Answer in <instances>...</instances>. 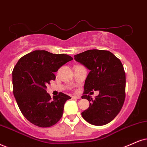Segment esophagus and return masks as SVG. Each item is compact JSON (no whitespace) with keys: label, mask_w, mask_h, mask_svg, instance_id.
Listing matches in <instances>:
<instances>
[{"label":"esophagus","mask_w":147,"mask_h":147,"mask_svg":"<svg viewBox=\"0 0 147 147\" xmlns=\"http://www.w3.org/2000/svg\"><path fill=\"white\" fill-rule=\"evenodd\" d=\"M72 99H80V96L75 95V96H73V97H72Z\"/></svg>","instance_id":"1"}]
</instances>
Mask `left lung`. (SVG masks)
Returning <instances> with one entry per match:
<instances>
[{
    "mask_svg": "<svg viewBox=\"0 0 147 147\" xmlns=\"http://www.w3.org/2000/svg\"><path fill=\"white\" fill-rule=\"evenodd\" d=\"M74 59L90 70L82 96L90 105L82 112L83 119L94 125L108 124L121 111L125 98V73L122 63L112 52L101 50H86L74 56ZM93 90L100 92L94 100L88 95Z\"/></svg>",
    "mask_w": 147,
    "mask_h": 147,
    "instance_id": "1",
    "label": "left lung"
}]
</instances>
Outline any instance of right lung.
<instances>
[{"label":"right lung","mask_w":147,"mask_h":147,"mask_svg":"<svg viewBox=\"0 0 147 147\" xmlns=\"http://www.w3.org/2000/svg\"><path fill=\"white\" fill-rule=\"evenodd\" d=\"M71 60L67 54L35 50L22 57L14 67L13 95L24 117L31 123L49 127L62 117L65 103L71 97L59 93L52 99L46 86L55 80L54 72Z\"/></svg>","instance_id":"right-lung-1"}]
</instances>
